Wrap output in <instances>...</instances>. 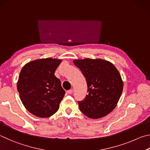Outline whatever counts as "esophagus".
<instances>
[{
    "label": "esophagus",
    "instance_id": "obj_1",
    "mask_svg": "<svg viewBox=\"0 0 150 150\" xmlns=\"http://www.w3.org/2000/svg\"><path fill=\"white\" fill-rule=\"evenodd\" d=\"M67 92H68V94H72L73 91H72V90H69L67 91Z\"/></svg>",
    "mask_w": 150,
    "mask_h": 150
}]
</instances>
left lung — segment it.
Masks as SVG:
<instances>
[{
  "mask_svg": "<svg viewBox=\"0 0 150 150\" xmlns=\"http://www.w3.org/2000/svg\"><path fill=\"white\" fill-rule=\"evenodd\" d=\"M86 80L88 94L78 101L80 111L90 119H99L116 107L123 90L122 78L113 64L96 59L74 60Z\"/></svg>",
  "mask_w": 150,
  "mask_h": 150,
  "instance_id": "obj_1",
  "label": "left lung"
}]
</instances>
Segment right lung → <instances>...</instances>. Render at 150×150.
<instances>
[{
  "label": "right lung",
  "instance_id": "obj_1",
  "mask_svg": "<svg viewBox=\"0 0 150 150\" xmlns=\"http://www.w3.org/2000/svg\"><path fill=\"white\" fill-rule=\"evenodd\" d=\"M61 61L52 58L37 59L28 62L20 71L17 82L20 98L36 117H51L59 108L65 91L54 72Z\"/></svg>",
  "mask_w": 150,
  "mask_h": 150
}]
</instances>
